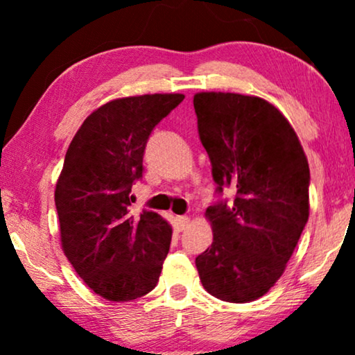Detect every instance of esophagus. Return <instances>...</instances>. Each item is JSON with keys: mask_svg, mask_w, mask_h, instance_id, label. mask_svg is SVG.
Here are the masks:
<instances>
[{"mask_svg": "<svg viewBox=\"0 0 355 355\" xmlns=\"http://www.w3.org/2000/svg\"><path fill=\"white\" fill-rule=\"evenodd\" d=\"M187 223H189V218L187 216H176V225H178V230L179 231H182V230H186V226H187Z\"/></svg>", "mask_w": 355, "mask_h": 355, "instance_id": "1", "label": "esophagus"}]
</instances>
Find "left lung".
<instances>
[{
  "mask_svg": "<svg viewBox=\"0 0 355 355\" xmlns=\"http://www.w3.org/2000/svg\"><path fill=\"white\" fill-rule=\"evenodd\" d=\"M193 110L216 182L213 244L196 259L198 275L215 297L252 302L279 279L307 225V158L288 119L259 96L203 92Z\"/></svg>",
  "mask_w": 355,
  "mask_h": 355,
  "instance_id": "8db88e82",
  "label": "left lung"
}]
</instances>
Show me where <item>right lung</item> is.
<instances>
[{
    "label": "right lung",
    "instance_id": "right-lung-1",
    "mask_svg": "<svg viewBox=\"0 0 355 355\" xmlns=\"http://www.w3.org/2000/svg\"><path fill=\"white\" fill-rule=\"evenodd\" d=\"M182 100L155 94L110 101L67 148L55 191L62 249L84 283L108 300L142 297L158 283L171 226L150 210L130 216L129 193L142 179L150 134Z\"/></svg>",
    "mask_w": 355,
    "mask_h": 355
}]
</instances>
